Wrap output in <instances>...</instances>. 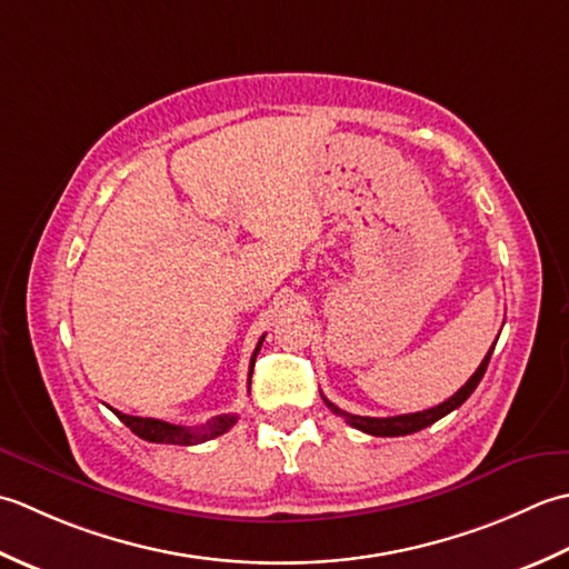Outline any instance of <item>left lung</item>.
I'll return each mask as SVG.
<instances>
[{
  "instance_id": "left-lung-1",
  "label": "left lung",
  "mask_w": 569,
  "mask_h": 569,
  "mask_svg": "<svg viewBox=\"0 0 569 569\" xmlns=\"http://www.w3.org/2000/svg\"><path fill=\"white\" fill-rule=\"evenodd\" d=\"M493 346H496V343H493ZM493 346H491V351L483 356V361H481V366L477 368V373H473L467 382H463V386H461L449 400H445L442 405H437V408L422 410V412H410V415H398V417H361V415H351V412L339 410V408H336V405L329 402L327 398H323V402L329 405L331 412L343 417L346 422H349L351 427H356V430L366 432V435H373V437H402V435L420 432V430H425V427H430V425H435L437 420H442V417L449 415L451 410H457L459 405H461L463 400H467L473 390H477V386H479L483 373H486V368H489Z\"/></svg>"
}]
</instances>
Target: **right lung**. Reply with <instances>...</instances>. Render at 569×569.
<instances>
[{
  "label": "right lung",
  "mask_w": 569,
  "mask_h": 569,
  "mask_svg": "<svg viewBox=\"0 0 569 569\" xmlns=\"http://www.w3.org/2000/svg\"><path fill=\"white\" fill-rule=\"evenodd\" d=\"M264 341V336L258 341V349H254L252 358H250V378H252V366H254V358H258L260 346ZM114 415L120 417V420L130 427V430L147 439V442H157V445H181V447H189V445H201L206 439H213L220 437L223 432H228L230 427L238 422L236 415H220L213 417L211 422L203 425V427H179V425H169V422H161V420H152V417H134V415H122L118 410H112Z\"/></svg>",
  "instance_id": "add662e5"
}]
</instances>
